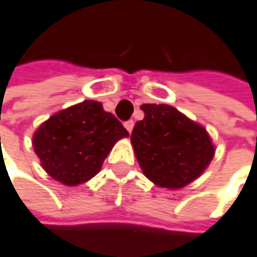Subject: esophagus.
<instances>
[{"mask_svg": "<svg viewBox=\"0 0 257 257\" xmlns=\"http://www.w3.org/2000/svg\"><path fill=\"white\" fill-rule=\"evenodd\" d=\"M123 126L126 128V131H128V132H131V131L134 129V120H126V122L123 123Z\"/></svg>", "mask_w": 257, "mask_h": 257, "instance_id": "esophagus-1", "label": "esophagus"}]
</instances>
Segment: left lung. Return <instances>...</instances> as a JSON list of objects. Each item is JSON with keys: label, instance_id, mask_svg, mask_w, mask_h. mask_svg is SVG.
<instances>
[{"label": "left lung", "instance_id": "1", "mask_svg": "<svg viewBox=\"0 0 257 257\" xmlns=\"http://www.w3.org/2000/svg\"><path fill=\"white\" fill-rule=\"evenodd\" d=\"M131 134L144 174L160 188L180 189L199 177L214 157L208 132L169 104H143Z\"/></svg>", "mask_w": 257, "mask_h": 257}]
</instances>
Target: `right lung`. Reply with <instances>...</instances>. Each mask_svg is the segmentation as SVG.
I'll return each mask as SVG.
<instances>
[{
    "mask_svg": "<svg viewBox=\"0 0 257 257\" xmlns=\"http://www.w3.org/2000/svg\"><path fill=\"white\" fill-rule=\"evenodd\" d=\"M128 135L100 101L85 100L43 122L33 135V147L49 176L77 186L96 176L114 143Z\"/></svg>",
    "mask_w": 257,
    "mask_h": 257,
    "instance_id": "obj_1",
    "label": "right lung"
}]
</instances>
